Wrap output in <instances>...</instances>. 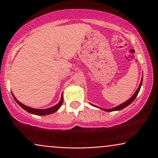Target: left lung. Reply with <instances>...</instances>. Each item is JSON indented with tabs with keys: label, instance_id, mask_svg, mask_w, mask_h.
Here are the masks:
<instances>
[{
	"label": "left lung",
	"instance_id": "obj_1",
	"mask_svg": "<svg viewBox=\"0 0 158 158\" xmlns=\"http://www.w3.org/2000/svg\"><path fill=\"white\" fill-rule=\"evenodd\" d=\"M142 81H143V77H142L141 81H140V83L139 87H138V88L137 89L136 92L135 93L133 96H132V97H131V98H130V99L127 100V102H123V103L120 104V105L117 106V107L112 108V109H103V108H101V107H97V106H95V105H94V104H92V105H93V106H95V107H98V108H99V109L103 110H104V111H106V112H112V111H116V110H122V109H123V108H125L126 107H127V106H128V105H130V104L131 103H132V102H133V101H134L135 99V98L137 97V96H138V93H139V91H140V87H141V85H142Z\"/></svg>",
	"mask_w": 158,
	"mask_h": 158
}]
</instances>
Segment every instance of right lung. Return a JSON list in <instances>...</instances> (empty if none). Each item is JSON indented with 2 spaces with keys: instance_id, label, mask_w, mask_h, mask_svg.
I'll return each instance as SVG.
<instances>
[{
  "instance_id": "obj_1",
  "label": "right lung",
  "mask_w": 158,
  "mask_h": 158,
  "mask_svg": "<svg viewBox=\"0 0 158 158\" xmlns=\"http://www.w3.org/2000/svg\"><path fill=\"white\" fill-rule=\"evenodd\" d=\"M12 96H13V97H14L15 100L16 101L17 103H18L19 105H20V107L23 108V109H24L26 111L28 112V113L34 114V115H49V114L54 113L56 111H57V110H59V108L61 107V105H62V102H63V96L62 95V98H61L60 102H59L57 104H56V105L54 106V107H51L50 108H47V109H44V110L35 109V108L29 107H28V106L24 105L23 104L20 103V102L15 97L14 94H12Z\"/></svg>"
}]
</instances>
